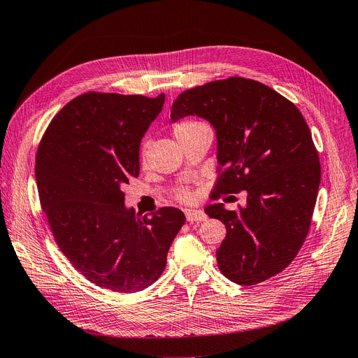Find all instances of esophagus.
Here are the masks:
<instances>
[{
    "label": "esophagus",
    "instance_id": "esophagus-1",
    "mask_svg": "<svg viewBox=\"0 0 358 358\" xmlns=\"http://www.w3.org/2000/svg\"><path fill=\"white\" fill-rule=\"evenodd\" d=\"M185 216L189 222H196V221H204L206 220V213L200 209H187Z\"/></svg>",
    "mask_w": 358,
    "mask_h": 358
}]
</instances>
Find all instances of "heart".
I'll list each match as a JSON object with an SVG mask.
<instances>
[{
  "mask_svg": "<svg viewBox=\"0 0 358 358\" xmlns=\"http://www.w3.org/2000/svg\"><path fill=\"white\" fill-rule=\"evenodd\" d=\"M199 125H201V122L191 121V119H188V121H180L175 125V128H173V133H175L176 138H180V137L185 136L187 133H189L192 128H196ZM178 199L180 201H189L191 200V192L188 189H180L178 192Z\"/></svg>",
  "mask_w": 358,
  "mask_h": 358,
  "instance_id": "heart-1",
  "label": "heart"
}]
</instances>
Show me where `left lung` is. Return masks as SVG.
<instances>
[{"label":"left lung","instance_id":"obj_1","mask_svg":"<svg viewBox=\"0 0 358 358\" xmlns=\"http://www.w3.org/2000/svg\"><path fill=\"white\" fill-rule=\"evenodd\" d=\"M209 121L218 140V179L212 199L246 191V206L204 209L225 224L216 251L221 273L255 285L289 266L305 242L315 209L321 166L310 129L297 107L252 79L229 78L183 91L171 121Z\"/></svg>","mask_w":358,"mask_h":358}]
</instances>
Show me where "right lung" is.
Returning <instances> with one entry per match:
<instances>
[{"label":"right lung","mask_w":358,"mask_h":358,"mask_svg":"<svg viewBox=\"0 0 358 358\" xmlns=\"http://www.w3.org/2000/svg\"><path fill=\"white\" fill-rule=\"evenodd\" d=\"M166 95L86 92L52 119L36 157L43 212L61 252L92 284L137 292L164 272L185 215L140 216L122 188L140 171L138 149Z\"/></svg>","instance_id":"obj_1"}]
</instances>
